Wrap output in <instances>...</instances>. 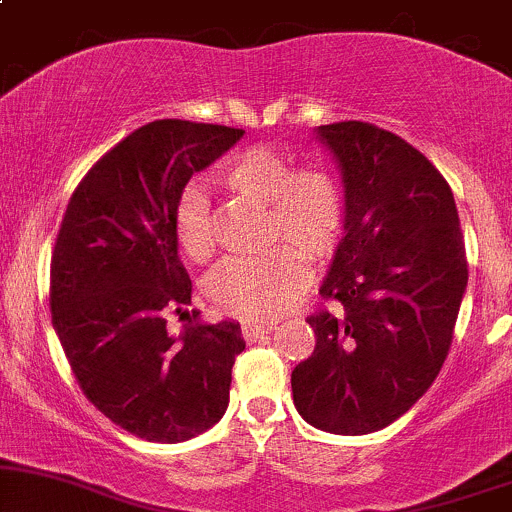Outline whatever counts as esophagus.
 <instances>
[{
  "mask_svg": "<svg viewBox=\"0 0 512 512\" xmlns=\"http://www.w3.org/2000/svg\"><path fill=\"white\" fill-rule=\"evenodd\" d=\"M272 330H274L272 322H245L243 337L248 339V342H257V339H264Z\"/></svg>",
  "mask_w": 512,
  "mask_h": 512,
  "instance_id": "1",
  "label": "esophagus"
}]
</instances>
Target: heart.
<instances>
[{
  "label": "heart",
  "instance_id": "1",
  "mask_svg": "<svg viewBox=\"0 0 512 512\" xmlns=\"http://www.w3.org/2000/svg\"><path fill=\"white\" fill-rule=\"evenodd\" d=\"M216 180L238 195L267 204L269 236L291 245L257 257H233L209 279V296L226 313L248 320H272L308 286L304 250L310 260H325L342 240L346 207L337 178L322 168L293 170L289 156L272 146H252L228 156ZM175 238L190 260L204 262L214 252L209 202L190 190L175 214Z\"/></svg>",
  "mask_w": 512,
  "mask_h": 512
}]
</instances>
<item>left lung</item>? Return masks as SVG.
<instances>
[{
	"instance_id": "8db88e82",
	"label": "left lung",
	"mask_w": 512,
	"mask_h": 512,
	"mask_svg": "<svg viewBox=\"0 0 512 512\" xmlns=\"http://www.w3.org/2000/svg\"><path fill=\"white\" fill-rule=\"evenodd\" d=\"M344 187V231L308 317L315 351L291 373L310 426L366 436L426 395L448 356L467 289L455 197L433 163L368 122L315 127Z\"/></svg>"
}]
</instances>
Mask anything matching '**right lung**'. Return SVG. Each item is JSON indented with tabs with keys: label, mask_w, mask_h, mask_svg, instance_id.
I'll list each match as a JSON object with an SVG mask.
<instances>
[{
	"label": "right lung",
	"mask_w": 512,
	"mask_h": 512,
	"mask_svg": "<svg viewBox=\"0 0 512 512\" xmlns=\"http://www.w3.org/2000/svg\"><path fill=\"white\" fill-rule=\"evenodd\" d=\"M243 129L156 120L86 173L50 267L52 327L93 407L132 436L182 443L219 424L245 349L236 320L166 330L192 303L175 214L182 192Z\"/></svg>",
	"instance_id": "1"
}]
</instances>
